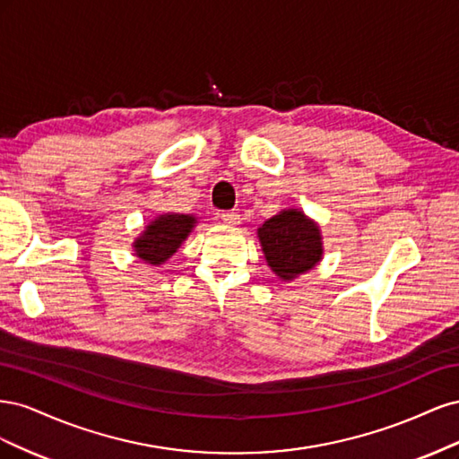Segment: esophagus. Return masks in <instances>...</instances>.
Wrapping results in <instances>:
<instances>
[{
    "label": "esophagus",
    "instance_id": "obj_1",
    "mask_svg": "<svg viewBox=\"0 0 459 459\" xmlns=\"http://www.w3.org/2000/svg\"><path fill=\"white\" fill-rule=\"evenodd\" d=\"M221 220H224V224H228V226H239L241 224V218L235 211L221 212Z\"/></svg>",
    "mask_w": 459,
    "mask_h": 459
}]
</instances>
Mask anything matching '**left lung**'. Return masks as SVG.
I'll list each match as a JSON object with an SVG mask.
<instances>
[{
    "label": "left lung",
    "mask_w": 459,
    "mask_h": 459,
    "mask_svg": "<svg viewBox=\"0 0 459 459\" xmlns=\"http://www.w3.org/2000/svg\"><path fill=\"white\" fill-rule=\"evenodd\" d=\"M256 235L264 258L281 281H295L324 258L322 230L300 208H285L262 221Z\"/></svg>",
    "instance_id": "obj_1"
}]
</instances>
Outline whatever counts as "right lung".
Returning a JSON list of instances; mask_svg holds the SVG:
<instances>
[{
	"instance_id": "obj_1",
	"label": "right lung",
	"mask_w": 459,
	"mask_h": 459,
	"mask_svg": "<svg viewBox=\"0 0 459 459\" xmlns=\"http://www.w3.org/2000/svg\"><path fill=\"white\" fill-rule=\"evenodd\" d=\"M197 221L199 218L195 214H159L134 239V255L151 266H160L178 253V248L189 238Z\"/></svg>"
}]
</instances>
